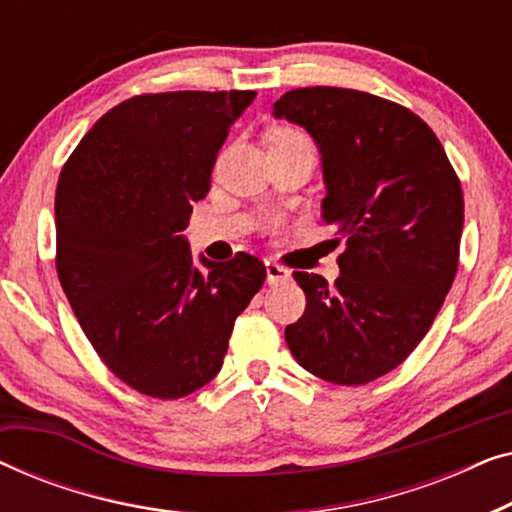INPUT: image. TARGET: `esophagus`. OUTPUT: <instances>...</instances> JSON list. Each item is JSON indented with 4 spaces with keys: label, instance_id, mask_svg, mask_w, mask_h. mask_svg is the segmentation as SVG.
<instances>
[{
    "label": "esophagus",
    "instance_id": "obj_1",
    "mask_svg": "<svg viewBox=\"0 0 512 512\" xmlns=\"http://www.w3.org/2000/svg\"><path fill=\"white\" fill-rule=\"evenodd\" d=\"M265 272H268V284H282V282H289L291 272L284 268V265H279L277 261H265Z\"/></svg>",
    "mask_w": 512,
    "mask_h": 512
}]
</instances>
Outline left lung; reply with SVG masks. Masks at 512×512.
<instances>
[{
	"mask_svg": "<svg viewBox=\"0 0 512 512\" xmlns=\"http://www.w3.org/2000/svg\"><path fill=\"white\" fill-rule=\"evenodd\" d=\"M272 114L303 125L317 142L326 181L321 216L345 237L333 286L293 272L307 305L286 326V345L321 380L373 382L422 342L457 275L459 177L429 125L384 97L296 88Z\"/></svg>",
	"mask_w": 512,
	"mask_h": 512,
	"instance_id": "1",
	"label": "left lung"
}]
</instances>
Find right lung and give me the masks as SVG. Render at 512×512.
<instances>
[{
    "label": "right lung",
    "mask_w": 512,
    "mask_h": 512,
    "mask_svg": "<svg viewBox=\"0 0 512 512\" xmlns=\"http://www.w3.org/2000/svg\"><path fill=\"white\" fill-rule=\"evenodd\" d=\"M254 90L137 95L109 109L62 167L55 268L79 324L118 380L184 398L223 366L235 319L265 282L251 254L195 268L184 230L216 153Z\"/></svg>",
    "instance_id": "add662e5"
}]
</instances>
